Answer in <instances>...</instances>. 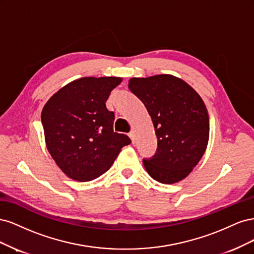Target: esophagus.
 I'll use <instances>...</instances> for the list:
<instances>
[{"mask_svg": "<svg viewBox=\"0 0 254 254\" xmlns=\"http://www.w3.org/2000/svg\"><path fill=\"white\" fill-rule=\"evenodd\" d=\"M128 135H129L130 139H131L132 144H134V143H135V134H134V132H133V131H130Z\"/></svg>", "mask_w": 254, "mask_h": 254, "instance_id": "esophagus-1", "label": "esophagus"}]
</instances>
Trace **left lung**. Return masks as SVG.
<instances>
[{
	"label": "left lung",
	"instance_id": "1",
	"mask_svg": "<svg viewBox=\"0 0 254 254\" xmlns=\"http://www.w3.org/2000/svg\"><path fill=\"white\" fill-rule=\"evenodd\" d=\"M128 88L147 109L158 139L155 155L143 159L146 171L161 183L181 181L209 142V114L202 98L186 81L167 74L130 78Z\"/></svg>",
	"mask_w": 254,
	"mask_h": 254
}]
</instances>
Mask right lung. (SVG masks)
<instances>
[{
    "instance_id": "1",
    "label": "right lung",
    "mask_w": 254,
    "mask_h": 254,
    "mask_svg": "<svg viewBox=\"0 0 254 254\" xmlns=\"http://www.w3.org/2000/svg\"><path fill=\"white\" fill-rule=\"evenodd\" d=\"M121 77H82L61 88L43 107L41 122L52 158L68 178L86 182L111 167L131 143L113 131L114 113L106 107Z\"/></svg>"
}]
</instances>
